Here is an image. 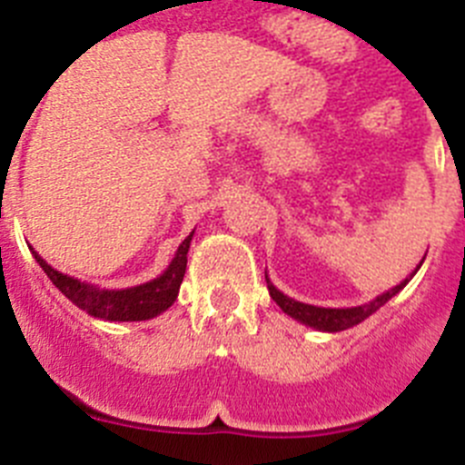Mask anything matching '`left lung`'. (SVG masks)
I'll list each match as a JSON object with an SVG mask.
<instances>
[{
  "instance_id": "obj_1",
  "label": "left lung",
  "mask_w": 465,
  "mask_h": 465,
  "mask_svg": "<svg viewBox=\"0 0 465 465\" xmlns=\"http://www.w3.org/2000/svg\"><path fill=\"white\" fill-rule=\"evenodd\" d=\"M419 268H421V262H419ZM417 268V270H419ZM414 270V272H417ZM412 272V274H414ZM412 274H410L405 282H401L398 286H393L391 291H386V293L377 295L372 302H368V305H359V307H344V310H332V307H316V305H305V302H298V300L289 298V295H283L282 291H277L272 286V282L268 279V274H265V282H268V291L270 295H272V300L277 302L279 307H282L283 314L293 316L295 322L305 323V326L310 328H316V331H326V332H338V331H347V328L356 326V323L365 322L368 316L375 314L377 310H380L384 302H389V300L393 298V295L398 293V291L405 286V283L412 279Z\"/></svg>"
}]
</instances>
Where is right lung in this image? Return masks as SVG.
Segmentation results:
<instances>
[{
  "instance_id": "right-lung-1",
  "label": "right lung",
  "mask_w": 465,
  "mask_h": 465,
  "mask_svg": "<svg viewBox=\"0 0 465 465\" xmlns=\"http://www.w3.org/2000/svg\"><path fill=\"white\" fill-rule=\"evenodd\" d=\"M193 232L179 244L174 258H172V262L160 277L151 279L146 283H139V286H133V289L121 291H102L97 286H93V283L67 277V274L53 270L39 253H35L36 262L44 268V272L48 274V279L79 310L88 312L90 316H97V319H104V322H146V319H153V316L163 314L167 307L174 305L176 295H179V286H182L183 274H186L188 249H191Z\"/></svg>"
}]
</instances>
